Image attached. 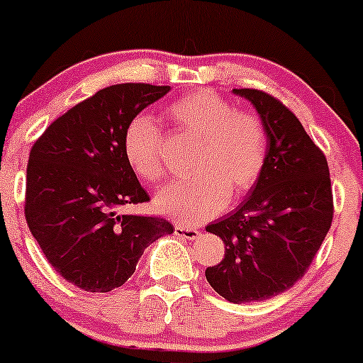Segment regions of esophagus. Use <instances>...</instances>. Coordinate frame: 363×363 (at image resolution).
<instances>
[{"label": "esophagus", "mask_w": 363, "mask_h": 363, "mask_svg": "<svg viewBox=\"0 0 363 363\" xmlns=\"http://www.w3.org/2000/svg\"><path fill=\"white\" fill-rule=\"evenodd\" d=\"M175 235L180 238V240H196L200 231L196 228H190V226H183V225H175Z\"/></svg>", "instance_id": "obj_1"}]
</instances>
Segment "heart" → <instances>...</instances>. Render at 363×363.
Listing matches in <instances>:
<instances>
[{"label":"heart","instance_id":"b5f03b06","mask_svg":"<svg viewBox=\"0 0 363 363\" xmlns=\"http://www.w3.org/2000/svg\"><path fill=\"white\" fill-rule=\"evenodd\" d=\"M167 113L178 130L198 138L191 160L196 175L158 193V210L195 225L220 213L230 196L241 198L255 188L267 157V133L259 116L236 111L213 91L185 94L167 107ZM123 153L143 182L158 183L165 177L160 130L147 113L127 123Z\"/></svg>","mask_w":363,"mask_h":363}]
</instances>
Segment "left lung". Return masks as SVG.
Instances as JSON below:
<instances>
[{
    "label": "left lung",
    "instance_id": "left-lung-1",
    "mask_svg": "<svg viewBox=\"0 0 363 363\" xmlns=\"http://www.w3.org/2000/svg\"><path fill=\"white\" fill-rule=\"evenodd\" d=\"M256 107L267 133L266 165L235 211L206 226L225 257L205 271L230 302L264 301L306 274L334 218L329 165L299 118L257 89H233Z\"/></svg>",
    "mask_w": 363,
    "mask_h": 363
}]
</instances>
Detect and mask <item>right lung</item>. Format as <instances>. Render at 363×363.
I'll use <instances>...</instances> for the list:
<instances>
[{"mask_svg": "<svg viewBox=\"0 0 363 363\" xmlns=\"http://www.w3.org/2000/svg\"><path fill=\"white\" fill-rule=\"evenodd\" d=\"M170 86L116 84L57 117L29 152L24 216L57 274L87 292L125 284L143 250L172 235L160 216L118 215L150 201L123 153L127 123Z\"/></svg>", "mask_w": 363, "mask_h": 363, "instance_id": "right-lung-1", "label": "right lung"}]
</instances>
